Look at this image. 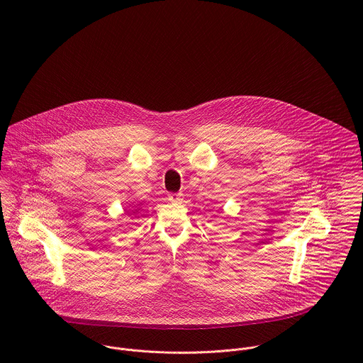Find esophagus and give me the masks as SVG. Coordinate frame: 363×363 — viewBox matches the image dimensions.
Here are the masks:
<instances>
[{
    "label": "esophagus",
    "mask_w": 363,
    "mask_h": 363,
    "mask_svg": "<svg viewBox=\"0 0 363 363\" xmlns=\"http://www.w3.org/2000/svg\"><path fill=\"white\" fill-rule=\"evenodd\" d=\"M167 200L172 203H182L183 201V194L182 193H170L167 196Z\"/></svg>",
    "instance_id": "esophagus-1"
}]
</instances>
